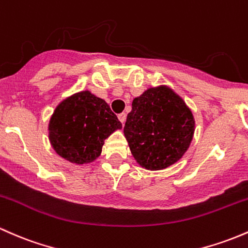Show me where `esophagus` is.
Masks as SVG:
<instances>
[{
    "label": "esophagus",
    "instance_id": "obj_1",
    "mask_svg": "<svg viewBox=\"0 0 248 248\" xmlns=\"http://www.w3.org/2000/svg\"><path fill=\"white\" fill-rule=\"evenodd\" d=\"M118 119H119V122H121L122 124H124L125 123V119H126V114H125V113L118 114Z\"/></svg>",
    "mask_w": 248,
    "mask_h": 248
}]
</instances>
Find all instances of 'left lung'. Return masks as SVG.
Listing matches in <instances>:
<instances>
[{
    "mask_svg": "<svg viewBox=\"0 0 248 248\" xmlns=\"http://www.w3.org/2000/svg\"><path fill=\"white\" fill-rule=\"evenodd\" d=\"M195 131L185 100L167 85L149 87L132 102L124 136L140 167L162 170L182 158Z\"/></svg>",
    "mask_w": 248,
    "mask_h": 248,
    "instance_id": "1",
    "label": "left lung"
}]
</instances>
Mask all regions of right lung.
Returning a JSON list of instances; mask_svg holds the SVG:
<instances>
[{
	"instance_id": "add662e5",
	"label": "right lung",
	"mask_w": 248,
	"mask_h": 248,
	"mask_svg": "<svg viewBox=\"0 0 248 248\" xmlns=\"http://www.w3.org/2000/svg\"><path fill=\"white\" fill-rule=\"evenodd\" d=\"M121 129L122 123L108 104L86 90L58 104L49 119L48 138L60 157L87 164L100 156L104 140Z\"/></svg>"
}]
</instances>
